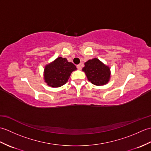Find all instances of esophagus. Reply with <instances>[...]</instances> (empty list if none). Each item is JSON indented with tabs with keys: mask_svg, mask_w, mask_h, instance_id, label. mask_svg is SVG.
<instances>
[{
	"mask_svg": "<svg viewBox=\"0 0 151 151\" xmlns=\"http://www.w3.org/2000/svg\"><path fill=\"white\" fill-rule=\"evenodd\" d=\"M76 67H77V69H78L81 70V69H82V65H81V63H80V64H78V65H76Z\"/></svg>",
	"mask_w": 151,
	"mask_h": 151,
	"instance_id": "obj_1",
	"label": "esophagus"
}]
</instances>
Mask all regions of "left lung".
Wrapping results in <instances>:
<instances>
[{"mask_svg":"<svg viewBox=\"0 0 151 151\" xmlns=\"http://www.w3.org/2000/svg\"><path fill=\"white\" fill-rule=\"evenodd\" d=\"M82 70L88 80L93 84L103 86L106 84L110 78V69L97 58L89 60L84 63Z\"/></svg>","mask_w":151,"mask_h":151,"instance_id":"8db88e82","label":"left lung"}]
</instances>
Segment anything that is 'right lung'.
Listing matches in <instances>:
<instances>
[{"mask_svg": "<svg viewBox=\"0 0 151 151\" xmlns=\"http://www.w3.org/2000/svg\"><path fill=\"white\" fill-rule=\"evenodd\" d=\"M76 69V66L66 58L58 57L45 67L44 80L48 86L59 88L66 84L70 74Z\"/></svg>", "mask_w": 151, "mask_h": 151, "instance_id": "right-lung-1", "label": "right lung"}]
</instances>
